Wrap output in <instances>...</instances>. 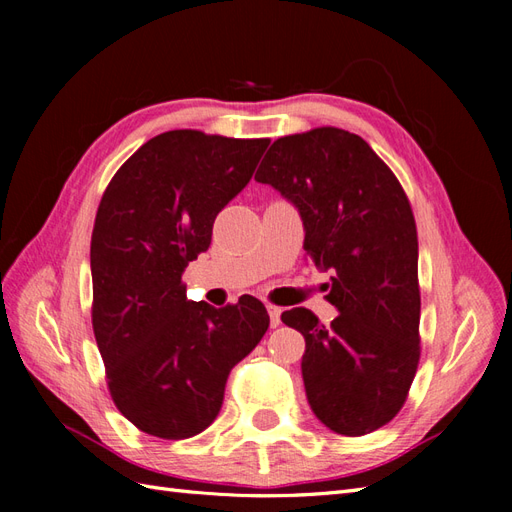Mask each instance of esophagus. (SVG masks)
I'll return each mask as SVG.
<instances>
[{
  "label": "esophagus",
  "instance_id": "34e87169",
  "mask_svg": "<svg viewBox=\"0 0 512 512\" xmlns=\"http://www.w3.org/2000/svg\"><path fill=\"white\" fill-rule=\"evenodd\" d=\"M267 312H269V318H271V327H280V324H282V307L269 303Z\"/></svg>",
  "mask_w": 512,
  "mask_h": 512
}]
</instances>
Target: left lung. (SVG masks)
Wrapping results in <instances>:
<instances>
[{"mask_svg":"<svg viewBox=\"0 0 512 512\" xmlns=\"http://www.w3.org/2000/svg\"><path fill=\"white\" fill-rule=\"evenodd\" d=\"M297 207L307 260L331 273L339 316L305 307L282 322L305 337L307 401L342 436L386 425L408 397L421 356L418 241L408 196L361 136L316 128L282 136L254 177Z\"/></svg>","mask_w":512,"mask_h":512,"instance_id":"8db88e82","label":"left lung"}]
</instances>
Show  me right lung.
Returning <instances> with one entry per match:
<instances>
[{
	"label": "right lung",
	"instance_id": "obj_1",
	"mask_svg": "<svg viewBox=\"0 0 512 512\" xmlns=\"http://www.w3.org/2000/svg\"><path fill=\"white\" fill-rule=\"evenodd\" d=\"M269 143L198 130L158 134L100 200L91 322L117 410L149 436L185 440L205 431L220 414L230 369L269 329L265 305L250 294L218 309L190 301L181 282Z\"/></svg>",
	"mask_w": 512,
	"mask_h": 512
}]
</instances>
